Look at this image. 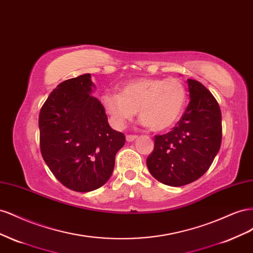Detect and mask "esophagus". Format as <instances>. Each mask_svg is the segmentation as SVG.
<instances>
[{
    "instance_id": "esophagus-1",
    "label": "esophagus",
    "mask_w": 253,
    "mask_h": 253,
    "mask_svg": "<svg viewBox=\"0 0 253 253\" xmlns=\"http://www.w3.org/2000/svg\"><path fill=\"white\" fill-rule=\"evenodd\" d=\"M137 138H138V136H137V135H131V134H129V135H126V140H127L128 142L134 141V140H135V139H137Z\"/></svg>"
}]
</instances>
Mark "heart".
<instances>
[{
    "label": "heart",
    "instance_id": "b5f03b06",
    "mask_svg": "<svg viewBox=\"0 0 253 253\" xmlns=\"http://www.w3.org/2000/svg\"><path fill=\"white\" fill-rule=\"evenodd\" d=\"M187 93L179 79L141 78L129 81L118 93H105L101 101L112 124L117 128L132 120L137 110L139 118L152 131H164L181 116Z\"/></svg>",
    "mask_w": 253,
    "mask_h": 253
}]
</instances>
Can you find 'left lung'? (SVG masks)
<instances>
[{"label": "left lung", "instance_id": "left-lung-1", "mask_svg": "<svg viewBox=\"0 0 253 253\" xmlns=\"http://www.w3.org/2000/svg\"><path fill=\"white\" fill-rule=\"evenodd\" d=\"M190 102L172 131L154 137L147 158L153 177L181 187L208 171L221 143V113L216 99L201 82L188 79Z\"/></svg>", "mask_w": 253, "mask_h": 253}]
</instances>
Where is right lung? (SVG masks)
<instances>
[{
	"instance_id": "add662e5",
	"label": "right lung",
	"mask_w": 253,
	"mask_h": 253,
	"mask_svg": "<svg viewBox=\"0 0 253 253\" xmlns=\"http://www.w3.org/2000/svg\"><path fill=\"white\" fill-rule=\"evenodd\" d=\"M90 74L60 83L39 115L40 150L49 170L66 188L89 192L103 186L126 136L113 129L104 106L91 94Z\"/></svg>"
}]
</instances>
